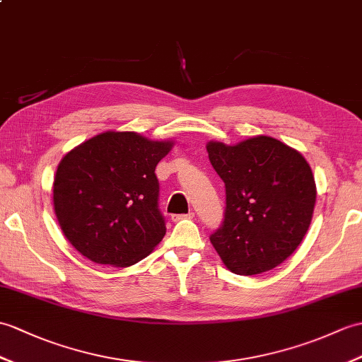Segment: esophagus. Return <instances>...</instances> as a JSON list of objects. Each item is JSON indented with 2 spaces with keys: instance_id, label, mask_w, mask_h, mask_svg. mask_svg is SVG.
<instances>
[{
  "instance_id": "obj_1",
  "label": "esophagus",
  "mask_w": 362,
  "mask_h": 362,
  "mask_svg": "<svg viewBox=\"0 0 362 362\" xmlns=\"http://www.w3.org/2000/svg\"><path fill=\"white\" fill-rule=\"evenodd\" d=\"M192 217H194V213H188V214H174V216H171V219H173L174 222H177V221H183V219H192Z\"/></svg>"
}]
</instances>
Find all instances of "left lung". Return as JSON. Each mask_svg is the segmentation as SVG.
Segmentation results:
<instances>
[{
  "label": "left lung",
  "instance_id": "obj_1",
  "mask_svg": "<svg viewBox=\"0 0 362 362\" xmlns=\"http://www.w3.org/2000/svg\"><path fill=\"white\" fill-rule=\"evenodd\" d=\"M209 162L225 183L222 228L211 234L230 272L251 276L282 264L312 223L316 183L298 149L268 136L236 145L209 140Z\"/></svg>",
  "mask_w": 362,
  "mask_h": 362
}]
</instances>
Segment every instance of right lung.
Masks as SVG:
<instances>
[{
	"instance_id": "obj_1",
	"label": "right lung",
	"mask_w": 362,
	"mask_h": 362,
	"mask_svg": "<svg viewBox=\"0 0 362 362\" xmlns=\"http://www.w3.org/2000/svg\"><path fill=\"white\" fill-rule=\"evenodd\" d=\"M173 146V139L106 131L64 154L52 185L54 211L80 255L124 268L153 253L166 233L154 171Z\"/></svg>"
}]
</instances>
